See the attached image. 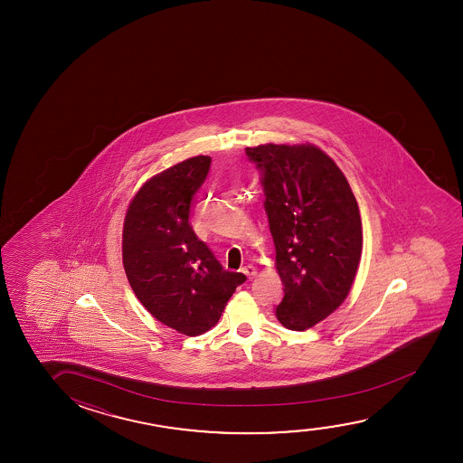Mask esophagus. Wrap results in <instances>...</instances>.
<instances>
[{
	"instance_id": "obj_1",
	"label": "esophagus",
	"mask_w": 463,
	"mask_h": 463,
	"mask_svg": "<svg viewBox=\"0 0 463 463\" xmlns=\"http://www.w3.org/2000/svg\"><path fill=\"white\" fill-rule=\"evenodd\" d=\"M241 272L245 273L248 279H251L256 275V269L251 264H248V266L241 267Z\"/></svg>"
}]
</instances>
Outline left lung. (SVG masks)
Masks as SVG:
<instances>
[{
    "instance_id": "obj_1",
    "label": "left lung",
    "mask_w": 463,
    "mask_h": 463,
    "mask_svg": "<svg viewBox=\"0 0 463 463\" xmlns=\"http://www.w3.org/2000/svg\"><path fill=\"white\" fill-rule=\"evenodd\" d=\"M264 190L285 296L286 329H310L343 304L362 253V222L348 180L317 146H248Z\"/></svg>"
}]
</instances>
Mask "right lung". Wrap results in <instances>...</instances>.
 Here are the masks:
<instances>
[{
	"mask_svg": "<svg viewBox=\"0 0 463 463\" xmlns=\"http://www.w3.org/2000/svg\"><path fill=\"white\" fill-rule=\"evenodd\" d=\"M210 163L201 155L150 178L123 224V266L134 294L159 323L190 336L212 329L247 279L224 270L190 224L193 199Z\"/></svg>",
	"mask_w": 463,
	"mask_h": 463,
	"instance_id": "add662e5",
	"label": "right lung"
}]
</instances>
